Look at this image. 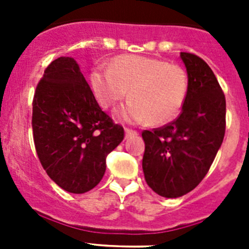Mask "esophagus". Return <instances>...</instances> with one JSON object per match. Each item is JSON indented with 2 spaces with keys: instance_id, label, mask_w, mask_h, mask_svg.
<instances>
[{
  "instance_id": "obj_1",
  "label": "esophagus",
  "mask_w": 249,
  "mask_h": 249,
  "mask_svg": "<svg viewBox=\"0 0 249 249\" xmlns=\"http://www.w3.org/2000/svg\"><path fill=\"white\" fill-rule=\"evenodd\" d=\"M124 135H126V138H131V137H135V136H137V132L133 131V129L126 128L124 129Z\"/></svg>"
}]
</instances>
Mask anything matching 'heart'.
<instances>
[{
	"instance_id": "1",
	"label": "heart",
	"mask_w": 249,
	"mask_h": 249,
	"mask_svg": "<svg viewBox=\"0 0 249 249\" xmlns=\"http://www.w3.org/2000/svg\"><path fill=\"white\" fill-rule=\"evenodd\" d=\"M91 82L98 102L109 108L128 94L129 101L116 113L128 123L151 122L162 126L177 117L188 93V77L183 67L152 57L123 54L111 68L97 67Z\"/></svg>"
}]
</instances>
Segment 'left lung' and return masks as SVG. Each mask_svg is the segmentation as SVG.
Masks as SVG:
<instances>
[{"label":"left lung","mask_w":249,"mask_h":249,"mask_svg":"<svg viewBox=\"0 0 249 249\" xmlns=\"http://www.w3.org/2000/svg\"><path fill=\"white\" fill-rule=\"evenodd\" d=\"M188 93L173 122L143 131L144 179L157 195L177 198L207 175L223 142L226 98L211 67L201 57L181 52Z\"/></svg>","instance_id":"obj_1"}]
</instances>
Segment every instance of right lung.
Segmentation results:
<instances>
[{
  "instance_id": "right-lung-1",
  "label": "right lung",
  "mask_w": 249,
  "mask_h": 249,
  "mask_svg": "<svg viewBox=\"0 0 249 249\" xmlns=\"http://www.w3.org/2000/svg\"><path fill=\"white\" fill-rule=\"evenodd\" d=\"M32 131L43 169L77 195L100 183L106 157L124 136L101 109L72 57H59L45 70L32 103Z\"/></svg>"
}]
</instances>
